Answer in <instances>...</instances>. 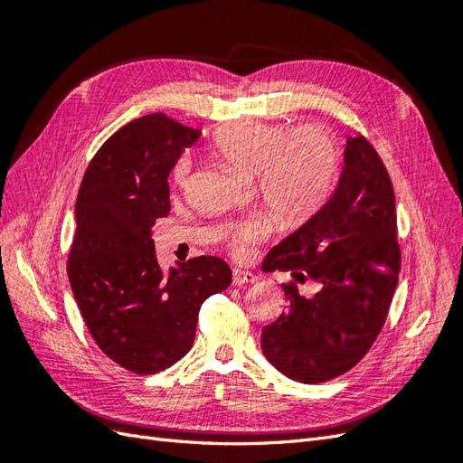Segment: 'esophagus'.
<instances>
[{
    "instance_id": "obj_1",
    "label": "esophagus",
    "mask_w": 463,
    "mask_h": 463,
    "mask_svg": "<svg viewBox=\"0 0 463 463\" xmlns=\"http://www.w3.org/2000/svg\"><path fill=\"white\" fill-rule=\"evenodd\" d=\"M255 279H257V276H255L253 272L241 270V269H235V270H233L232 282H233V286H247V284H253Z\"/></svg>"
}]
</instances>
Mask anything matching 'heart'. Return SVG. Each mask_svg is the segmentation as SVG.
<instances>
[{"label": "heart", "instance_id": "b5f03b06", "mask_svg": "<svg viewBox=\"0 0 463 463\" xmlns=\"http://www.w3.org/2000/svg\"><path fill=\"white\" fill-rule=\"evenodd\" d=\"M210 148L235 172L255 177L260 203L288 228L301 226L318 213L340 174V146L320 125L286 133L284 125L245 119L222 128ZM189 172L191 162L181 158L174 170L175 184L185 185ZM259 233L253 223L233 230V249L243 250Z\"/></svg>", "mask_w": 463, "mask_h": 463}]
</instances>
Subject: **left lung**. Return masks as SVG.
Masks as SVG:
<instances>
[{
  "label": "left lung",
  "mask_w": 463,
  "mask_h": 463,
  "mask_svg": "<svg viewBox=\"0 0 463 463\" xmlns=\"http://www.w3.org/2000/svg\"><path fill=\"white\" fill-rule=\"evenodd\" d=\"M396 201L365 137H347L344 167L318 213L274 245L262 272L288 270L320 289L284 284L288 309L262 328L264 357L291 381L318 384L347 373L381 334L398 286Z\"/></svg>",
  "instance_id": "8db88e82"
}]
</instances>
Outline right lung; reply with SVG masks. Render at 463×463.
<instances>
[{
  "label": "right lung",
  "instance_id": "right-lung-1",
  "mask_svg": "<svg viewBox=\"0 0 463 463\" xmlns=\"http://www.w3.org/2000/svg\"><path fill=\"white\" fill-rule=\"evenodd\" d=\"M199 137L165 114L133 119L96 152L77 194L69 282L98 347L137 374L184 357L201 305L232 284L218 257L165 272L154 250V222L170 213L167 177Z\"/></svg>",
  "mask_w": 463,
  "mask_h": 463
}]
</instances>
